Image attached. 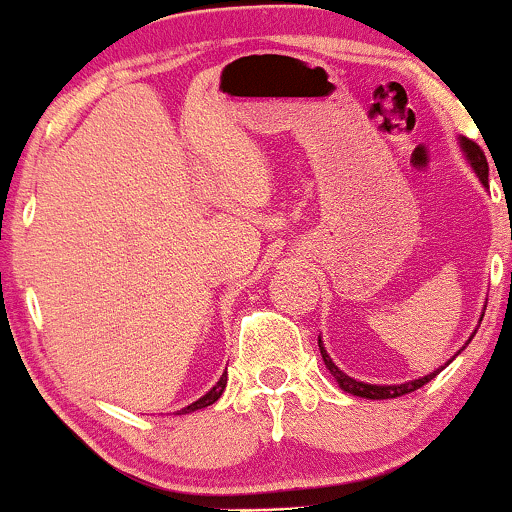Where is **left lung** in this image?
<instances>
[{
	"instance_id": "obj_1",
	"label": "left lung",
	"mask_w": 512,
	"mask_h": 512,
	"mask_svg": "<svg viewBox=\"0 0 512 512\" xmlns=\"http://www.w3.org/2000/svg\"><path fill=\"white\" fill-rule=\"evenodd\" d=\"M460 146H462L464 156H467L469 166H472L474 173L479 175L481 185L489 187V163H486L484 151H481L477 144L469 142V139H464V137L460 139ZM474 334H477V330H474ZM474 334H472V337H474ZM472 337L467 339V344L472 342ZM467 344H464V346H467ZM317 346H320L322 361H325V366H327V370H330V373H332V378L337 380V385L342 387L344 392H349V395H356V397H363V399H395V397L409 395V392L419 390V387H424L426 383H431V380L436 378L440 370L448 366L452 358H455V356L460 354V351L464 349V346H462V349L457 351V354L452 356L450 361L445 363V366H440L438 370H433V373H428V375H424V378H419V380H409V383H402V385H370V383H361V380H354V378H351V375L342 373V370H339V366H334V361L330 358V354H327L325 346H322V339H317Z\"/></svg>"
}]
</instances>
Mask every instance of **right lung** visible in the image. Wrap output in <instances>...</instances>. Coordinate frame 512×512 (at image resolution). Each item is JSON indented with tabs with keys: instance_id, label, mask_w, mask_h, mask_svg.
<instances>
[{
	"instance_id": "obj_1",
	"label": "right lung",
	"mask_w": 512,
	"mask_h": 512,
	"mask_svg": "<svg viewBox=\"0 0 512 512\" xmlns=\"http://www.w3.org/2000/svg\"><path fill=\"white\" fill-rule=\"evenodd\" d=\"M226 380H228V375L223 373L221 378H219V383H216L214 387H211V390L207 392V395L204 397H199L197 402H192V404H187L185 409H180V414H190V411H197V409H204V407H209V404H214L216 399L221 397V392L226 390Z\"/></svg>"
}]
</instances>
